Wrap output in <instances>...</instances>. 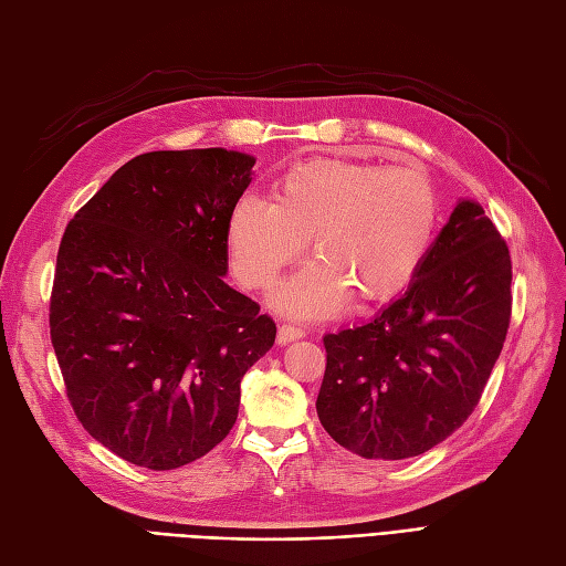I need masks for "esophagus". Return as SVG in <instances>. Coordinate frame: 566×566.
I'll return each instance as SVG.
<instances>
[{
    "label": "esophagus",
    "instance_id": "obj_1",
    "mask_svg": "<svg viewBox=\"0 0 566 566\" xmlns=\"http://www.w3.org/2000/svg\"><path fill=\"white\" fill-rule=\"evenodd\" d=\"M300 337H304V331L300 328V325H293V323H281L279 325V342H281V345H285V342L300 339Z\"/></svg>",
    "mask_w": 566,
    "mask_h": 566
}]
</instances>
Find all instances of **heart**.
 Segmentation results:
<instances>
[{
  "instance_id": "b5f03b06",
  "label": "heart",
  "mask_w": 566,
  "mask_h": 566,
  "mask_svg": "<svg viewBox=\"0 0 566 566\" xmlns=\"http://www.w3.org/2000/svg\"><path fill=\"white\" fill-rule=\"evenodd\" d=\"M437 224L439 198L420 169L314 158L273 181L271 202L238 200L227 243L238 281L252 290L271 287L310 245L316 264L276 304L325 316L347 295L358 306L397 297L430 252Z\"/></svg>"
}]
</instances>
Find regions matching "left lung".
Segmentation results:
<instances>
[{
    "label": "left lung",
    "instance_id": "1",
    "mask_svg": "<svg viewBox=\"0 0 566 566\" xmlns=\"http://www.w3.org/2000/svg\"><path fill=\"white\" fill-rule=\"evenodd\" d=\"M510 283L505 238L476 202H458L406 293L323 337V430L370 460L413 458L451 437L501 356Z\"/></svg>",
    "mask_w": 566,
    "mask_h": 566
}]
</instances>
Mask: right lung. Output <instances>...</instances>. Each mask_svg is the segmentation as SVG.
<instances>
[{
  "label": "right lung",
  "mask_w": 566,
  "mask_h": 566,
  "mask_svg": "<svg viewBox=\"0 0 566 566\" xmlns=\"http://www.w3.org/2000/svg\"><path fill=\"white\" fill-rule=\"evenodd\" d=\"M252 165L224 148L144 153L67 221L51 345L84 430L132 465L177 470L210 453L276 339L273 318L224 283Z\"/></svg>",
  "instance_id": "add662e5"
}]
</instances>
